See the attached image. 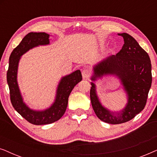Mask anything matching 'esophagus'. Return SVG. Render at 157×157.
I'll use <instances>...</instances> for the list:
<instances>
[{"instance_id": "34e87169", "label": "esophagus", "mask_w": 157, "mask_h": 157, "mask_svg": "<svg viewBox=\"0 0 157 157\" xmlns=\"http://www.w3.org/2000/svg\"><path fill=\"white\" fill-rule=\"evenodd\" d=\"M90 75H91V71L89 69H83L82 71V76L83 78H89Z\"/></svg>"}]
</instances>
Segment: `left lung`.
<instances>
[{
    "label": "left lung",
    "instance_id": "left-lung-1",
    "mask_svg": "<svg viewBox=\"0 0 157 157\" xmlns=\"http://www.w3.org/2000/svg\"><path fill=\"white\" fill-rule=\"evenodd\" d=\"M118 35L122 36L124 41L121 51L96 63L91 76L90 98L94 112L100 120L111 124L130 121L143 110L152 81L151 64L148 53L129 34ZM106 76L119 79L126 94L128 102L119 111L106 108L98 96L94 82Z\"/></svg>",
    "mask_w": 157,
    "mask_h": 157
}]
</instances>
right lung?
Returning a JSON list of instances; mask_svg holds the SVG:
<instances>
[{"mask_svg": "<svg viewBox=\"0 0 157 157\" xmlns=\"http://www.w3.org/2000/svg\"><path fill=\"white\" fill-rule=\"evenodd\" d=\"M50 35L44 32L28 33L9 58L7 72V82L10 90L11 104L17 112L25 120L35 125L49 124L58 121L63 117L68 106L71 92L77 83L82 80L80 70L61 77L56 91L54 101L48 108L37 110L30 108L23 100L18 83V69L21 56L31 49L39 46L50 45Z\"/></svg>", "mask_w": 157, "mask_h": 157, "instance_id": "obj_1", "label": "right lung"}]
</instances>
